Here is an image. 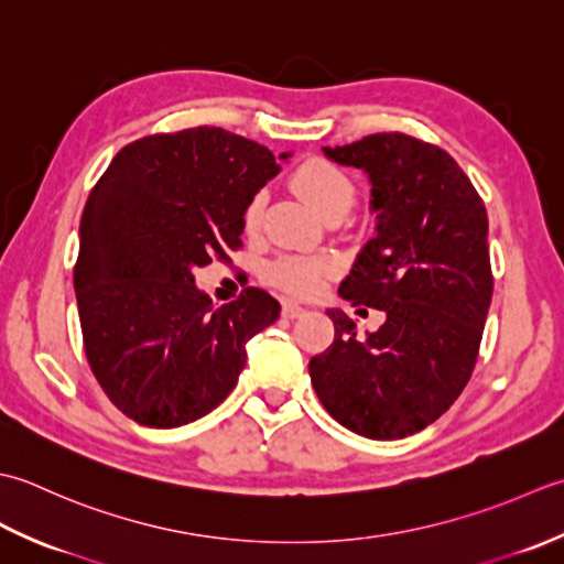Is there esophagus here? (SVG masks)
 Returning a JSON list of instances; mask_svg holds the SVG:
<instances>
[{
  "label": "esophagus",
  "instance_id": "esophagus-1",
  "mask_svg": "<svg viewBox=\"0 0 564 564\" xmlns=\"http://www.w3.org/2000/svg\"><path fill=\"white\" fill-rule=\"evenodd\" d=\"M304 314V306L302 304H296V302H284L282 304V316L284 318H296V316H302Z\"/></svg>",
  "mask_w": 564,
  "mask_h": 564
}]
</instances>
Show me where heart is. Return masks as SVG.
Listing matches in <instances>:
<instances>
[{
    "label": "heart",
    "mask_w": 564,
    "mask_h": 564,
    "mask_svg": "<svg viewBox=\"0 0 564 564\" xmlns=\"http://www.w3.org/2000/svg\"><path fill=\"white\" fill-rule=\"evenodd\" d=\"M292 187L321 216L338 206L350 209L355 202L352 180L340 167L321 158H308L292 172ZM262 209H265V199L262 194H256L243 214L248 231H256L260 226ZM330 270L333 262L328 258H282L270 268V280L292 294H312Z\"/></svg>",
    "instance_id": "obj_1"
}]
</instances>
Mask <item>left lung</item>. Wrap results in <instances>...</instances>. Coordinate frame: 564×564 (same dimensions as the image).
Segmentation results:
<instances>
[{
	"label": "left lung",
	"instance_id": "obj_1",
	"mask_svg": "<svg viewBox=\"0 0 564 564\" xmlns=\"http://www.w3.org/2000/svg\"><path fill=\"white\" fill-rule=\"evenodd\" d=\"M365 170L377 214L340 296L384 312L358 338L330 308V346L308 362L321 404L340 426L375 441L419 433L453 406L473 377L491 304L485 202L455 160L406 133H372L324 148Z\"/></svg>",
	"mask_w": 564,
	"mask_h": 564
}]
</instances>
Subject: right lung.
I'll list each match as a JSON object with an SVG mask.
<instances>
[{
    "mask_svg": "<svg viewBox=\"0 0 564 564\" xmlns=\"http://www.w3.org/2000/svg\"><path fill=\"white\" fill-rule=\"evenodd\" d=\"M278 172L265 145L197 126L123 145L89 192L79 326L97 382L135 423L177 429L206 416L234 392L246 343L278 321L280 302L258 286L216 308L192 274L231 260L248 202Z\"/></svg>",
    "mask_w": 564,
    "mask_h": 564,
    "instance_id": "add662e5",
    "label": "right lung"
}]
</instances>
